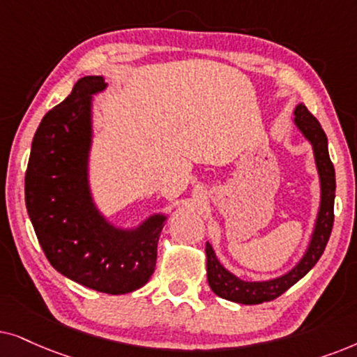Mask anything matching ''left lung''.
I'll list each match as a JSON object with an SVG mask.
<instances>
[{
    "label": "left lung",
    "mask_w": 357,
    "mask_h": 357,
    "mask_svg": "<svg viewBox=\"0 0 357 357\" xmlns=\"http://www.w3.org/2000/svg\"><path fill=\"white\" fill-rule=\"evenodd\" d=\"M296 117L294 122L302 132L303 137L310 142L313 146V153H315V163L318 174H320L321 183V202H320V212H318L315 230H313L312 241L308 245L307 253L303 258L298 261V264L287 274L281 275L278 279H271V281L264 282H248L241 281L231 273L223 268L220 261L217 259L215 253H213L211 243H206V255H207V281L208 286L217 294L218 297L227 298V301L245 303V305H256V303L269 302L282 296L289 287L301 281L308 271L317 264L320 259L323 251L326 248L328 240H330L331 228H333L335 220V168L331 163L330 155H328V139L326 134L323 132L320 122L312 116V112L303 106L298 104L296 107Z\"/></svg>",
    "instance_id": "1"
}]
</instances>
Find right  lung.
Segmentation results:
<instances>
[{"label": "right lung", "mask_w": 357, "mask_h": 357, "mask_svg": "<svg viewBox=\"0 0 357 357\" xmlns=\"http://www.w3.org/2000/svg\"><path fill=\"white\" fill-rule=\"evenodd\" d=\"M107 84L84 76L37 129L26 169V207L50 264L93 291L127 294L149 282L165 215L119 230L94 206L88 186L91 96Z\"/></svg>", "instance_id": "add662e5"}]
</instances>
